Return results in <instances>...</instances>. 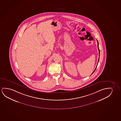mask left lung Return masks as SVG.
Instances as JSON below:
<instances>
[{
  "label": "left lung",
  "mask_w": 121,
  "mask_h": 121,
  "mask_svg": "<svg viewBox=\"0 0 121 121\" xmlns=\"http://www.w3.org/2000/svg\"><path fill=\"white\" fill-rule=\"evenodd\" d=\"M96 40H97V43H98V44H97V46H98V50H99V54H100V50H99V43H98V40H97V39H96ZM99 59H98V63H97V65H96V68L95 69V70H94V72H92V73L91 74H93V73H94V72H95V70H96V67H97V65H98V62H99Z\"/></svg>",
  "instance_id": "8db88e82"
}]
</instances>
